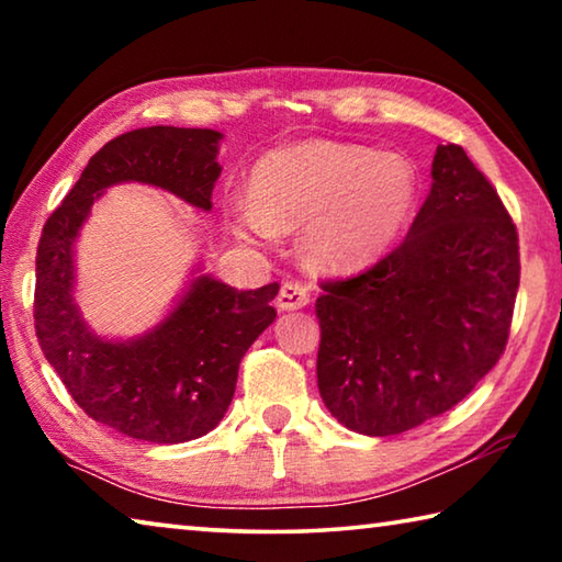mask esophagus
Here are the masks:
<instances>
[{
	"instance_id": "1",
	"label": "esophagus",
	"mask_w": 562,
	"mask_h": 562,
	"mask_svg": "<svg viewBox=\"0 0 562 562\" xmlns=\"http://www.w3.org/2000/svg\"><path fill=\"white\" fill-rule=\"evenodd\" d=\"M310 302V292L304 284L300 282H284L280 288V294H278V307L282 312H290V310H302L307 307Z\"/></svg>"
}]
</instances>
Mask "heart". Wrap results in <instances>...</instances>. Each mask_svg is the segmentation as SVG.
<instances>
[{
    "mask_svg": "<svg viewBox=\"0 0 562 562\" xmlns=\"http://www.w3.org/2000/svg\"><path fill=\"white\" fill-rule=\"evenodd\" d=\"M418 176L408 158L341 140L274 148L252 168L250 195L227 217L237 237L272 240L300 225V252L319 272L374 262L412 221Z\"/></svg>",
    "mask_w": 562,
    "mask_h": 562,
    "instance_id": "obj_1",
    "label": "heart"
}]
</instances>
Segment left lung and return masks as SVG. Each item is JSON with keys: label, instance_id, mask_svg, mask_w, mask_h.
Here are the masks:
<instances>
[{"label": "left lung", "instance_id": "8db88e82", "mask_svg": "<svg viewBox=\"0 0 562 562\" xmlns=\"http://www.w3.org/2000/svg\"><path fill=\"white\" fill-rule=\"evenodd\" d=\"M520 282L518 233L461 146H439L404 243L322 282L317 386L347 429L394 436L441 416L501 359Z\"/></svg>", "mask_w": 562, "mask_h": 562}]
</instances>
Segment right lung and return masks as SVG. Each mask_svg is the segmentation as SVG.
<instances>
[{
  "label": "right lung",
  "mask_w": 562,
  "mask_h": 562,
  "mask_svg": "<svg viewBox=\"0 0 562 562\" xmlns=\"http://www.w3.org/2000/svg\"><path fill=\"white\" fill-rule=\"evenodd\" d=\"M223 133L150 126L109 140L44 225L36 250L34 322L42 351L93 422L150 443H183L213 431L233 402L237 369L268 329L280 284L235 290L203 262L144 335L103 337L76 304V243L109 188L144 183L211 211Z\"/></svg>",
  "instance_id": "add662e5"
}]
</instances>
